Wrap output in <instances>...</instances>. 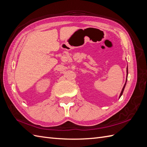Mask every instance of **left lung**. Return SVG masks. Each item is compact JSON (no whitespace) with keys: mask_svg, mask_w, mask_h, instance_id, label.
Instances as JSON below:
<instances>
[{"mask_svg":"<svg viewBox=\"0 0 147 147\" xmlns=\"http://www.w3.org/2000/svg\"><path fill=\"white\" fill-rule=\"evenodd\" d=\"M126 73H127V74H126V76H127V77H126V83H125V84H124V86H123V89H122V91H121V93H120V95H119V98H120V97H121V96H122V94H123V92L124 90V88H125V86H126V84L127 80V75H128V68H127V69H126Z\"/></svg>","mask_w":147,"mask_h":147,"instance_id":"left-lung-1","label":"left lung"}]
</instances>
